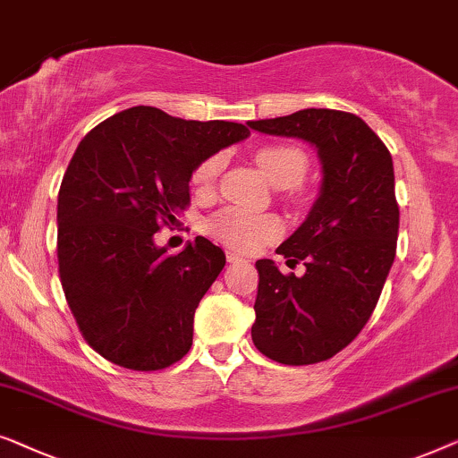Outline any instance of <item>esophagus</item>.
Instances as JSON below:
<instances>
[{
	"label": "esophagus",
	"mask_w": 458,
	"mask_h": 458,
	"mask_svg": "<svg viewBox=\"0 0 458 458\" xmlns=\"http://www.w3.org/2000/svg\"><path fill=\"white\" fill-rule=\"evenodd\" d=\"M226 257H228V261H230V263H241V261H247V259H244V257H242V255H238V253H234V250H228V253H226Z\"/></svg>",
	"instance_id": "1"
}]
</instances>
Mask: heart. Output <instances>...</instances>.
I'll use <instances>...</instances> for the list:
<instances>
[{
	"instance_id": "obj_1",
	"label": "heart",
	"mask_w": 458,
	"mask_h": 458,
	"mask_svg": "<svg viewBox=\"0 0 458 458\" xmlns=\"http://www.w3.org/2000/svg\"><path fill=\"white\" fill-rule=\"evenodd\" d=\"M255 162L259 164L263 174L269 182L276 186H293L301 182L307 172L305 153L296 147L288 145H272L263 147L255 153ZM224 167V156L216 153L203 159L192 172V186L197 192H209L214 189L217 176ZM209 234L217 241L230 244L238 250H253L261 247L263 242L272 241L280 234L282 224L278 217L253 214V211L242 208H226L211 217L208 224Z\"/></svg>"
}]
</instances>
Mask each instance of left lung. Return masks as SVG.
I'll use <instances>...</instances> for the list:
<instances>
[{
	"mask_svg": "<svg viewBox=\"0 0 458 458\" xmlns=\"http://www.w3.org/2000/svg\"><path fill=\"white\" fill-rule=\"evenodd\" d=\"M247 124L272 137L301 139L321 164L319 195L305 222L276 253L305 274L284 276L272 259L255 263L259 291L250 336L284 365L336 355L363 330L394 263L398 203L392 156L355 114L301 109Z\"/></svg>",
	"mask_w": 458,
	"mask_h": 458,
	"instance_id": "left-lung-1",
	"label": "left lung"
}]
</instances>
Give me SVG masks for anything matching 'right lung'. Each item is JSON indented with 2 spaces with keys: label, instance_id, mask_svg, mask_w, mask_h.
Here are the masks:
<instances>
[{
  "label": "right lung",
  "instance_id": "1",
  "mask_svg": "<svg viewBox=\"0 0 458 458\" xmlns=\"http://www.w3.org/2000/svg\"><path fill=\"white\" fill-rule=\"evenodd\" d=\"M249 134L137 106L76 147L57 195V263L70 311L101 357L156 371L189 352L195 309L226 255L203 236L172 255L156 232L178 224L197 165Z\"/></svg>",
  "mask_w": 458,
  "mask_h": 458
}]
</instances>
